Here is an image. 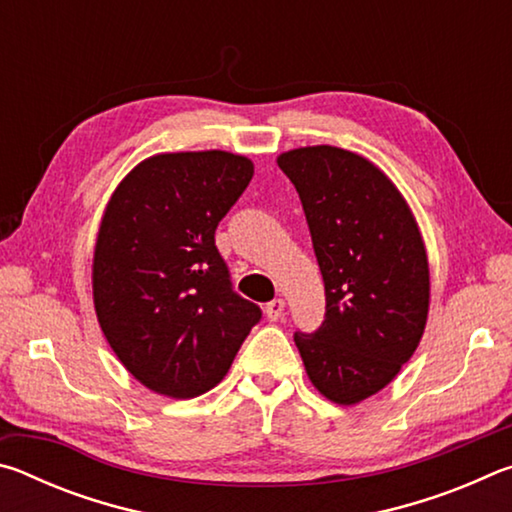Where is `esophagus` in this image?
Segmentation results:
<instances>
[{"label": "esophagus", "mask_w": 512, "mask_h": 512, "mask_svg": "<svg viewBox=\"0 0 512 512\" xmlns=\"http://www.w3.org/2000/svg\"><path fill=\"white\" fill-rule=\"evenodd\" d=\"M284 309H287V302H284L282 298H275V300L268 302L264 311L271 320H280L284 316Z\"/></svg>", "instance_id": "34e87169"}]
</instances>
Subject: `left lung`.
Returning <instances> with one entry per match:
<instances>
[{"label":"left lung","mask_w":512,"mask_h":512,"mask_svg":"<svg viewBox=\"0 0 512 512\" xmlns=\"http://www.w3.org/2000/svg\"><path fill=\"white\" fill-rule=\"evenodd\" d=\"M305 210L325 282V320L293 334L320 393L350 406L391 384L429 314V262L418 223L381 169L336 146L277 158Z\"/></svg>","instance_id":"8db88e82"}]
</instances>
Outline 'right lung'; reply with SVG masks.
Segmentation results:
<instances>
[{
	"instance_id": "right-lung-1",
	"label": "right lung",
	"mask_w": 512,
	"mask_h": 512,
	"mask_svg": "<svg viewBox=\"0 0 512 512\" xmlns=\"http://www.w3.org/2000/svg\"><path fill=\"white\" fill-rule=\"evenodd\" d=\"M253 173L228 151L160 153L110 196L94 246V309L117 359L155 393L210 391L262 318L232 291L214 244Z\"/></svg>"
}]
</instances>
